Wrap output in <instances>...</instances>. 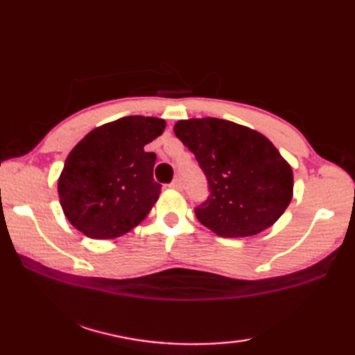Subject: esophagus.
Here are the masks:
<instances>
[{"instance_id": "esophagus-1", "label": "esophagus", "mask_w": 355, "mask_h": 355, "mask_svg": "<svg viewBox=\"0 0 355 355\" xmlns=\"http://www.w3.org/2000/svg\"><path fill=\"white\" fill-rule=\"evenodd\" d=\"M171 189H175V191H180L182 189V182H180V178H175L173 182L169 184Z\"/></svg>"}]
</instances>
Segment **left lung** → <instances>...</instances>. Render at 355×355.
Segmentation results:
<instances>
[{"mask_svg":"<svg viewBox=\"0 0 355 355\" xmlns=\"http://www.w3.org/2000/svg\"><path fill=\"white\" fill-rule=\"evenodd\" d=\"M173 132L205 172L209 197L198 221L223 238L258 235L293 198V171L266 135L230 120H180Z\"/></svg>","mask_w":355,"mask_h":355,"instance_id":"8db88e82","label":"left lung"}]
</instances>
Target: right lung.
<instances>
[{"label": "right lung", "instance_id": "right-lung-1", "mask_svg": "<svg viewBox=\"0 0 355 355\" xmlns=\"http://www.w3.org/2000/svg\"><path fill=\"white\" fill-rule=\"evenodd\" d=\"M164 126L163 119L128 116L96 128L71 149L58 193L79 232L112 239L145 220L162 189L153 177L157 155L145 146Z\"/></svg>", "mask_w": 355, "mask_h": 355}]
</instances>
